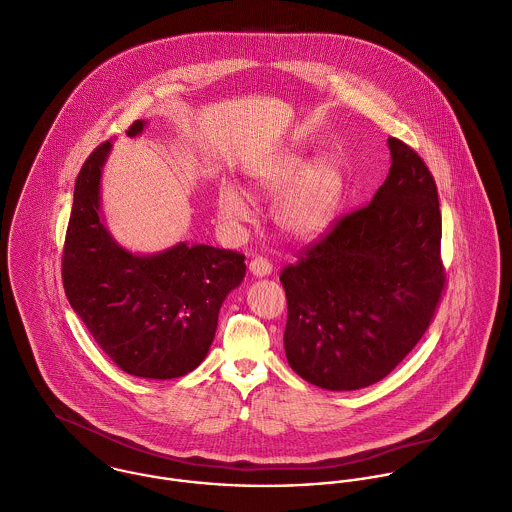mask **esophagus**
<instances>
[{
    "label": "esophagus",
    "mask_w": 512,
    "mask_h": 512,
    "mask_svg": "<svg viewBox=\"0 0 512 512\" xmlns=\"http://www.w3.org/2000/svg\"><path fill=\"white\" fill-rule=\"evenodd\" d=\"M249 271H251L255 277H267V275H271L273 265H271L269 259H265V257H255V259L249 263Z\"/></svg>",
    "instance_id": "obj_1"
}]
</instances>
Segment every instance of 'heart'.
Segmentation results:
<instances>
[{
	"mask_svg": "<svg viewBox=\"0 0 512 512\" xmlns=\"http://www.w3.org/2000/svg\"><path fill=\"white\" fill-rule=\"evenodd\" d=\"M251 184L259 194L275 196L273 219L291 237L310 239L324 231L336 215L344 196V176L336 162L318 158L303 168L297 154L279 156L251 172ZM217 211L229 225L249 221L247 198L233 186L217 190Z\"/></svg>",
	"mask_w": 512,
	"mask_h": 512,
	"instance_id": "b5f03b06",
	"label": "heart"
}]
</instances>
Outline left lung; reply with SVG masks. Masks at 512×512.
<instances>
[{
	"label": "left lung",
	"instance_id": "1",
	"mask_svg": "<svg viewBox=\"0 0 512 512\" xmlns=\"http://www.w3.org/2000/svg\"><path fill=\"white\" fill-rule=\"evenodd\" d=\"M392 166L370 204L340 219L281 273L291 368L324 390L386 378L421 340L445 291L441 211L419 154L388 138Z\"/></svg>",
	"mask_w": 512,
	"mask_h": 512
}]
</instances>
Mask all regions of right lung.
<instances>
[{
	"instance_id": "obj_1",
	"label": "right lung",
	"mask_w": 512,
	"mask_h": 512,
	"mask_svg": "<svg viewBox=\"0 0 512 512\" xmlns=\"http://www.w3.org/2000/svg\"><path fill=\"white\" fill-rule=\"evenodd\" d=\"M136 120L128 136L142 132ZM106 140L83 164L63 247V287L104 354L126 374L172 380L196 370L211 346L221 303L245 277V255L211 245L132 255L106 231L101 172Z\"/></svg>"
}]
</instances>
